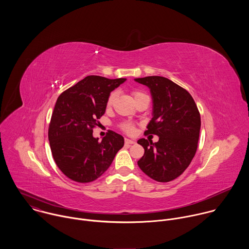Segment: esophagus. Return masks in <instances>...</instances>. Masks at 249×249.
Instances as JSON below:
<instances>
[{
  "mask_svg": "<svg viewBox=\"0 0 249 249\" xmlns=\"http://www.w3.org/2000/svg\"><path fill=\"white\" fill-rule=\"evenodd\" d=\"M135 143H136L135 140H131V139L125 138V144H127V145H132V144H135Z\"/></svg>",
  "mask_w": 249,
  "mask_h": 249,
  "instance_id": "obj_1",
  "label": "esophagus"
}]
</instances>
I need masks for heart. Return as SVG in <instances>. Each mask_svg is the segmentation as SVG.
Here are the masks:
<instances>
[{"mask_svg": "<svg viewBox=\"0 0 249 249\" xmlns=\"http://www.w3.org/2000/svg\"><path fill=\"white\" fill-rule=\"evenodd\" d=\"M133 95H134L135 100H137V99L140 98L141 96L147 95V94L144 93L143 91L139 90V89H135V90H133ZM116 97H117V91L114 90V91H112V92L109 94V96H108V98H107V101H106V105H107V107H111V106L114 104V102H115V100H116ZM120 127H121V129H122L124 132H126V133H128V134H131V133L134 132V125H133L132 123L124 122V123H122V124L120 125Z\"/></svg>", "mask_w": 249, "mask_h": 249, "instance_id": "heart-1", "label": "heart"}]
</instances>
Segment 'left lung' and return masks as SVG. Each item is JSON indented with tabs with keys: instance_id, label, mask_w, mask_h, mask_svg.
I'll return each mask as SVG.
<instances>
[{
	"instance_id": "1",
	"label": "left lung",
	"mask_w": 249,
	"mask_h": 249,
	"mask_svg": "<svg viewBox=\"0 0 249 249\" xmlns=\"http://www.w3.org/2000/svg\"><path fill=\"white\" fill-rule=\"evenodd\" d=\"M147 86L153 97V118L145 135H157L159 141L140 139L145 154L139 167L159 182H168L183 173L194 158L201 117L191 94L172 81L160 76L135 79Z\"/></svg>"
}]
</instances>
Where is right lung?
<instances>
[{"label":"right lung","mask_w":249,"mask_h":249,"mask_svg":"<svg viewBox=\"0 0 249 249\" xmlns=\"http://www.w3.org/2000/svg\"><path fill=\"white\" fill-rule=\"evenodd\" d=\"M125 81L88 76L59 95L48 139L57 166L70 179L80 183L95 180L108 169L124 146L121 135L108 131L98 142L92 130L105 112L110 92Z\"/></svg>","instance_id":"add662e5"}]
</instances>
